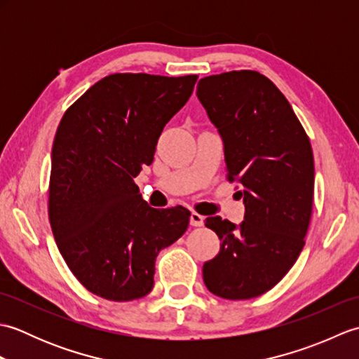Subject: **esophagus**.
Here are the masks:
<instances>
[{
	"instance_id": "esophagus-1",
	"label": "esophagus",
	"mask_w": 359,
	"mask_h": 359,
	"mask_svg": "<svg viewBox=\"0 0 359 359\" xmlns=\"http://www.w3.org/2000/svg\"><path fill=\"white\" fill-rule=\"evenodd\" d=\"M189 224L193 226H202L203 225V216L199 215V212L193 211L191 216H189Z\"/></svg>"
}]
</instances>
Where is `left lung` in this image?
Masks as SVG:
<instances>
[{"label": "left lung", "mask_w": 359, "mask_h": 359, "mask_svg": "<svg viewBox=\"0 0 359 359\" xmlns=\"http://www.w3.org/2000/svg\"><path fill=\"white\" fill-rule=\"evenodd\" d=\"M197 98L222 137L226 179L239 182L245 216L236 225L207 217L220 251L203 282L224 299H251L285 276L304 248L313 205L309 137L273 81L256 71L199 80Z\"/></svg>", "instance_id": "1"}]
</instances>
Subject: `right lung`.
Instances as JSON below:
<instances>
[{
	"label": "right lung",
	"instance_id": "right-lung-1",
	"mask_svg": "<svg viewBox=\"0 0 359 359\" xmlns=\"http://www.w3.org/2000/svg\"><path fill=\"white\" fill-rule=\"evenodd\" d=\"M196 81L197 75L112 74L60 121L49 220L60 253L90 293L117 302L147 296L160 250L187 231L191 212L151 208L134 179L152 163L160 134Z\"/></svg>",
	"mask_w": 359,
	"mask_h": 359
}]
</instances>
